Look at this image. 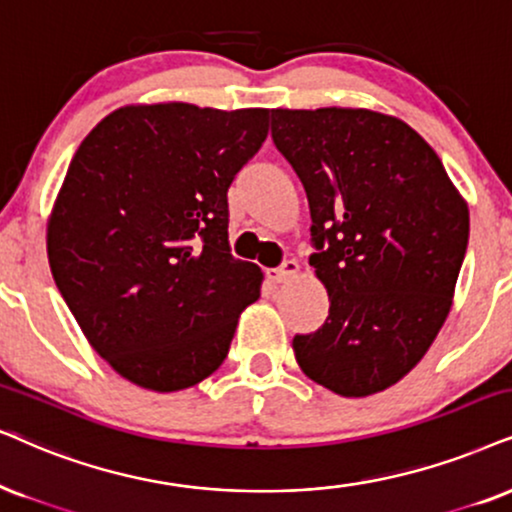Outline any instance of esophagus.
Here are the masks:
<instances>
[{
	"instance_id": "34e87169",
	"label": "esophagus",
	"mask_w": 512,
	"mask_h": 512,
	"mask_svg": "<svg viewBox=\"0 0 512 512\" xmlns=\"http://www.w3.org/2000/svg\"><path fill=\"white\" fill-rule=\"evenodd\" d=\"M297 271H300V264H297L295 260H288V262H283L278 269H271L269 278L274 283H286V281H290V278L297 276Z\"/></svg>"
}]
</instances>
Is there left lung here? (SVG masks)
Here are the masks:
<instances>
[{
	"instance_id": "1",
	"label": "left lung",
	"mask_w": 512,
	"mask_h": 512,
	"mask_svg": "<svg viewBox=\"0 0 512 512\" xmlns=\"http://www.w3.org/2000/svg\"><path fill=\"white\" fill-rule=\"evenodd\" d=\"M271 139L309 200L314 274L328 319L295 335L307 378L340 397L399 383L454 304L468 203L439 155L404 120L368 108L271 111Z\"/></svg>"
}]
</instances>
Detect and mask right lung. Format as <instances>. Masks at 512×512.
<instances>
[{
  "label": "right lung",
  "mask_w": 512,
  "mask_h": 512,
  "mask_svg": "<svg viewBox=\"0 0 512 512\" xmlns=\"http://www.w3.org/2000/svg\"><path fill=\"white\" fill-rule=\"evenodd\" d=\"M267 108L132 103L77 148L47 222L54 281L106 364L153 392L222 366L262 269L231 257L226 191Z\"/></svg>",
  "instance_id": "obj_1"
}]
</instances>
